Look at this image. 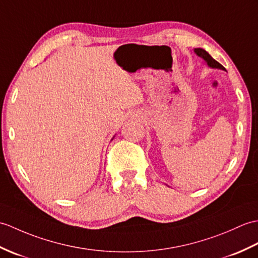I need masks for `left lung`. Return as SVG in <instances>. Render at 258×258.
Listing matches in <instances>:
<instances>
[{"mask_svg":"<svg viewBox=\"0 0 258 258\" xmlns=\"http://www.w3.org/2000/svg\"><path fill=\"white\" fill-rule=\"evenodd\" d=\"M194 53H196L199 57H201V58L207 62L208 66L211 68H217V70H222V71H225V68L223 67L219 61H216L213 57H212L207 50H204L203 48H194Z\"/></svg>","mask_w":258,"mask_h":258,"instance_id":"obj_1","label":"left lung"}]
</instances>
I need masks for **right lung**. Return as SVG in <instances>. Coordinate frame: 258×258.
<instances>
[{"instance_id":"add662e5","label":"right lung","mask_w":258,"mask_h":258,"mask_svg":"<svg viewBox=\"0 0 258 258\" xmlns=\"http://www.w3.org/2000/svg\"><path fill=\"white\" fill-rule=\"evenodd\" d=\"M112 139H113V138H112ZM112 139H111V140H112Z\"/></svg>"}]
</instances>
